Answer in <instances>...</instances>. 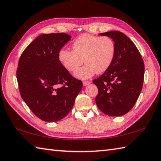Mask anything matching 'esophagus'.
Instances as JSON below:
<instances>
[{
    "label": "esophagus",
    "mask_w": 161,
    "mask_h": 161,
    "mask_svg": "<svg viewBox=\"0 0 161 161\" xmlns=\"http://www.w3.org/2000/svg\"><path fill=\"white\" fill-rule=\"evenodd\" d=\"M89 84H91V81H83L84 86H87V85H89Z\"/></svg>",
    "instance_id": "1"
}]
</instances>
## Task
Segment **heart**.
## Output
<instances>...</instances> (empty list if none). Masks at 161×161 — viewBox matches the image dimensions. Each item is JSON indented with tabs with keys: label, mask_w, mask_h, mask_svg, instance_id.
<instances>
[{
	"label": "heart",
	"mask_w": 161,
	"mask_h": 161,
	"mask_svg": "<svg viewBox=\"0 0 161 161\" xmlns=\"http://www.w3.org/2000/svg\"><path fill=\"white\" fill-rule=\"evenodd\" d=\"M72 49L62 48L58 58L66 70L73 72L86 63L75 75L80 79H88L96 73H103L112 65L116 55L114 41L109 36H96L84 34L72 43Z\"/></svg>",
	"instance_id": "obj_1"
}]
</instances>
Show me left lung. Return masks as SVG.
<instances>
[{"label":"left lung","mask_w":161,"mask_h":161,"mask_svg":"<svg viewBox=\"0 0 161 161\" xmlns=\"http://www.w3.org/2000/svg\"><path fill=\"white\" fill-rule=\"evenodd\" d=\"M100 35L114 41L116 55L108 70L93 80L98 89L96 103L104 114L122 116L133 108L142 89L144 61L137 47L125 34L114 31Z\"/></svg>","instance_id":"obj_1"}]
</instances>
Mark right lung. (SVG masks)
Wrapping results in <instances>:
<instances>
[{
  "label": "right lung",
  "mask_w": 161,
  "mask_h": 161,
  "mask_svg": "<svg viewBox=\"0 0 161 161\" xmlns=\"http://www.w3.org/2000/svg\"><path fill=\"white\" fill-rule=\"evenodd\" d=\"M71 36L42 34L24 49L19 60L17 79L22 99L41 120L53 122L70 112L82 81L60 64L59 50Z\"/></svg>",
  "instance_id": "right-lung-1"
}]
</instances>
